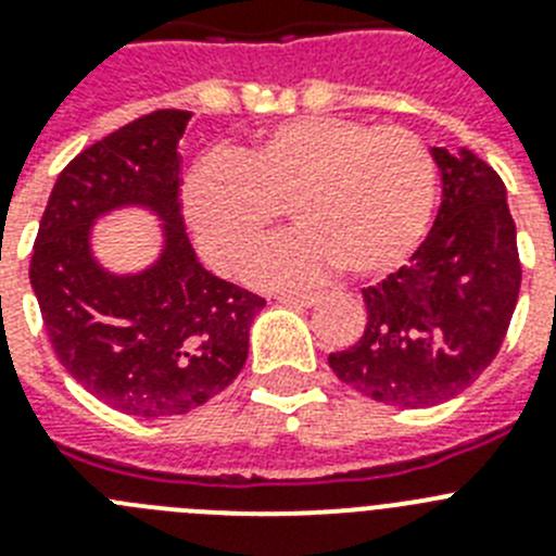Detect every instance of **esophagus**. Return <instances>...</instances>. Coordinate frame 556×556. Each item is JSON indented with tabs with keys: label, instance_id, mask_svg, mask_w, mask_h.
Returning a JSON list of instances; mask_svg holds the SVG:
<instances>
[{
	"label": "esophagus",
	"instance_id": "obj_1",
	"mask_svg": "<svg viewBox=\"0 0 556 556\" xmlns=\"http://www.w3.org/2000/svg\"><path fill=\"white\" fill-rule=\"evenodd\" d=\"M320 301V295H281L278 303H287V306H298V309H309Z\"/></svg>",
	"mask_w": 556,
	"mask_h": 556
}]
</instances>
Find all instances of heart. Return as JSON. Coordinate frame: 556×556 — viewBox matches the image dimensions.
I'll list each match as a JSON object with an SVG mask.
<instances>
[{"label":"heart","mask_w":556,"mask_h":556,"mask_svg":"<svg viewBox=\"0 0 556 556\" xmlns=\"http://www.w3.org/2000/svg\"><path fill=\"white\" fill-rule=\"evenodd\" d=\"M283 205L298 230L247 264L250 281L309 283L337 264L357 278L386 275L416 253L433 219V154L407 129L298 117L199 163L182 188L185 219L219 269L239 267Z\"/></svg>","instance_id":"obj_1"}]
</instances>
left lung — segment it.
I'll use <instances>...</instances> for the list:
<instances>
[{"instance_id":"left-lung-1","label":"left lung","mask_w":556,"mask_h":556,"mask_svg":"<svg viewBox=\"0 0 556 556\" xmlns=\"http://www.w3.org/2000/svg\"><path fill=\"white\" fill-rule=\"evenodd\" d=\"M430 154L441 177L433 230L407 267L363 289V337L329 354L340 382L382 405H441L472 386L504 343L520 292L506 185L469 149Z\"/></svg>"}]
</instances>
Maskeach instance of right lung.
Wrapping results in <instances>:
<instances>
[{"label":"right lung","mask_w":556,"mask_h":556,"mask_svg":"<svg viewBox=\"0 0 556 556\" xmlns=\"http://www.w3.org/2000/svg\"><path fill=\"white\" fill-rule=\"evenodd\" d=\"M191 112L160 109L80 151L52 185L30 283L52 351L94 400L140 419L188 414L247 363L264 298L199 264L182 219L179 137ZM142 210L161 227L140 270L106 268L93 227Z\"/></svg>","instance_id":"obj_1"}]
</instances>
